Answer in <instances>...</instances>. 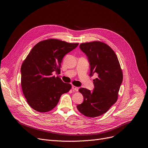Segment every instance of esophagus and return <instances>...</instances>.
<instances>
[{
	"instance_id": "1",
	"label": "esophagus",
	"mask_w": 148,
	"mask_h": 148,
	"mask_svg": "<svg viewBox=\"0 0 148 148\" xmlns=\"http://www.w3.org/2000/svg\"><path fill=\"white\" fill-rule=\"evenodd\" d=\"M72 89L74 90H75V91H78L79 88H78V87H75V86H72Z\"/></svg>"
}]
</instances>
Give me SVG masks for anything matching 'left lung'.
Returning a JSON list of instances; mask_svg holds the SVG:
<instances>
[{"mask_svg": "<svg viewBox=\"0 0 148 148\" xmlns=\"http://www.w3.org/2000/svg\"><path fill=\"white\" fill-rule=\"evenodd\" d=\"M79 48L88 57L90 75L95 74L98 77L93 80L92 91L79 89L84 101L77 108L84 116L94 118L107 112L117 101L123 73L116 54L107 44L95 41L81 43Z\"/></svg>", "mask_w": 148, "mask_h": 148, "instance_id": "1", "label": "left lung"}]
</instances>
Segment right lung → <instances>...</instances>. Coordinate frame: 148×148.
<instances>
[{
	"label": "right lung",
	"mask_w": 148,
	"mask_h": 148,
	"mask_svg": "<svg viewBox=\"0 0 148 148\" xmlns=\"http://www.w3.org/2000/svg\"><path fill=\"white\" fill-rule=\"evenodd\" d=\"M78 45L49 38L38 42L30 51L21 67V86L33 110L39 112L52 110L61 95L70 90L71 84L53 76V73H60L62 58Z\"/></svg>",
	"instance_id": "add662e5"
}]
</instances>
